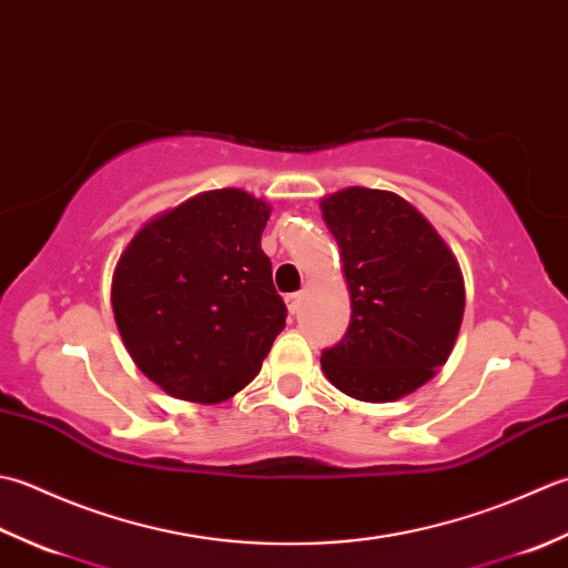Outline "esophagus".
<instances>
[{"label":"esophagus","instance_id":"1","mask_svg":"<svg viewBox=\"0 0 568 568\" xmlns=\"http://www.w3.org/2000/svg\"><path fill=\"white\" fill-rule=\"evenodd\" d=\"M284 301H286L288 314H298L301 301H304V294H286V296H284Z\"/></svg>","mask_w":568,"mask_h":568}]
</instances>
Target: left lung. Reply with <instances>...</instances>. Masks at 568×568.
<instances>
[{"label":"left lung","mask_w":568,"mask_h":568,"mask_svg":"<svg viewBox=\"0 0 568 568\" xmlns=\"http://www.w3.org/2000/svg\"><path fill=\"white\" fill-rule=\"evenodd\" d=\"M351 292L343 341L323 351L333 387L361 402H395L426 385L458 338L466 286L454 252L392 191L343 189L321 201Z\"/></svg>","instance_id":"8db88e82"}]
</instances>
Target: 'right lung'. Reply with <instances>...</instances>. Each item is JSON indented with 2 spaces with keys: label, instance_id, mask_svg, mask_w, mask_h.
Here are the masks:
<instances>
[{
  "label": "right lung",
  "instance_id": "1",
  "mask_svg": "<svg viewBox=\"0 0 568 568\" xmlns=\"http://www.w3.org/2000/svg\"><path fill=\"white\" fill-rule=\"evenodd\" d=\"M272 207L247 191L193 195L120 254L112 311L134 365L166 395L225 402L257 377L286 326L262 252Z\"/></svg>",
  "mask_w": 568,
  "mask_h": 568
}]
</instances>
